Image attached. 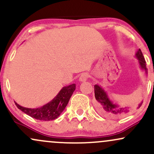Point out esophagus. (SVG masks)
Returning <instances> with one entry per match:
<instances>
[{"label":"esophagus","instance_id":"1","mask_svg":"<svg viewBox=\"0 0 154 154\" xmlns=\"http://www.w3.org/2000/svg\"><path fill=\"white\" fill-rule=\"evenodd\" d=\"M88 77H89V75H88V73L84 72V73H82V75H80V77H79V82H85V81L87 80Z\"/></svg>","mask_w":154,"mask_h":154}]
</instances>
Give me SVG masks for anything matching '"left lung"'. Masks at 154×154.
Returning <instances> with one entry per match:
<instances>
[{
    "label": "left lung",
    "instance_id": "1",
    "mask_svg": "<svg viewBox=\"0 0 154 154\" xmlns=\"http://www.w3.org/2000/svg\"><path fill=\"white\" fill-rule=\"evenodd\" d=\"M135 58L137 60L140 68L142 71L145 72V75L147 76L148 71L146 68V61L142 54L140 49H138L135 55ZM95 90V97L97 102L98 103V108L103 114L113 117H119L129 114L131 111V107L127 106H120L116 103H114L111 100L110 97L108 95L107 92L104 91V89L99 85L96 84L94 85ZM143 100L138 104L137 109L140 107L142 105Z\"/></svg>",
    "mask_w": 154,
    "mask_h": 154
}]
</instances>
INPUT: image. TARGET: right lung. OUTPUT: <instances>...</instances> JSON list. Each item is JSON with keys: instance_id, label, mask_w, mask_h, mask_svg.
I'll use <instances>...</instances> for the list:
<instances>
[{"instance_id": "obj_1", "label": "right lung", "mask_w": 154, "mask_h": 154, "mask_svg": "<svg viewBox=\"0 0 154 154\" xmlns=\"http://www.w3.org/2000/svg\"><path fill=\"white\" fill-rule=\"evenodd\" d=\"M75 88V84L64 86L50 102L45 104L43 106L35 109L22 106L16 101L14 102L19 109L27 115L30 116L31 117L42 121H51L57 119L63 112Z\"/></svg>"}]
</instances>
